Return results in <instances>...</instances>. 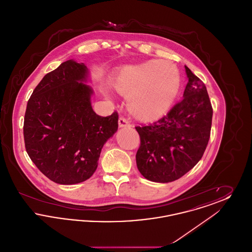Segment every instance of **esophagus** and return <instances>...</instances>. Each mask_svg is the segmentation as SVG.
I'll return each mask as SVG.
<instances>
[{
    "label": "esophagus",
    "mask_w": 252,
    "mask_h": 252,
    "mask_svg": "<svg viewBox=\"0 0 252 252\" xmlns=\"http://www.w3.org/2000/svg\"><path fill=\"white\" fill-rule=\"evenodd\" d=\"M130 126H131L130 123L126 118H124V117L119 118V127H130Z\"/></svg>",
    "instance_id": "esophagus-1"
}]
</instances>
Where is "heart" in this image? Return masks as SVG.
I'll use <instances>...</instances> for the list:
<instances>
[{
	"instance_id": "heart-1",
	"label": "heart",
	"mask_w": 252,
	"mask_h": 252,
	"mask_svg": "<svg viewBox=\"0 0 252 252\" xmlns=\"http://www.w3.org/2000/svg\"><path fill=\"white\" fill-rule=\"evenodd\" d=\"M180 85V72L173 63L150 60L123 69L115 88L122 94L131 96L129 108L137 119L151 122L167 111Z\"/></svg>"
}]
</instances>
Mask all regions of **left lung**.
I'll use <instances>...</instances> for the list:
<instances>
[{
	"instance_id": "8db88e82",
	"label": "left lung",
	"mask_w": 252,
	"mask_h": 252,
	"mask_svg": "<svg viewBox=\"0 0 252 252\" xmlns=\"http://www.w3.org/2000/svg\"><path fill=\"white\" fill-rule=\"evenodd\" d=\"M185 70L183 98L159 120L135 127L141 139L137 167L146 180H179L200 160L210 140L213 108L206 86L187 66Z\"/></svg>"
}]
</instances>
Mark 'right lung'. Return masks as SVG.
Masks as SVG:
<instances>
[{
    "label": "right lung",
    "instance_id": "right-lung-1",
    "mask_svg": "<svg viewBox=\"0 0 252 252\" xmlns=\"http://www.w3.org/2000/svg\"><path fill=\"white\" fill-rule=\"evenodd\" d=\"M84 63L68 60L47 73L28 100L25 149L49 180L76 184L95 172L103 145L118 129V113L102 117L92 108Z\"/></svg>",
    "mask_w": 252,
    "mask_h": 252
}]
</instances>
